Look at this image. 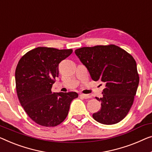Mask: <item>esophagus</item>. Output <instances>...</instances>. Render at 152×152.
Returning <instances> with one entry per match:
<instances>
[{"label":"esophagus","instance_id":"obj_1","mask_svg":"<svg viewBox=\"0 0 152 152\" xmlns=\"http://www.w3.org/2000/svg\"><path fill=\"white\" fill-rule=\"evenodd\" d=\"M80 96L81 97V98H83L84 99L90 98V96H89V95H87V94H80Z\"/></svg>","mask_w":152,"mask_h":152}]
</instances>
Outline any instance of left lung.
Instances as JSON below:
<instances>
[{
    "label": "left lung",
    "instance_id": "8db88e82",
    "mask_svg": "<svg viewBox=\"0 0 152 152\" xmlns=\"http://www.w3.org/2000/svg\"><path fill=\"white\" fill-rule=\"evenodd\" d=\"M92 80L105 85L100 110L93 114L99 123L121 121L131 108L139 83L137 63L130 54L115 45L83 47L75 50Z\"/></svg>",
    "mask_w": 152,
    "mask_h": 152
}]
</instances>
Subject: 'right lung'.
<instances>
[{"label":"right lung","mask_w":152,"mask_h":152,"mask_svg":"<svg viewBox=\"0 0 152 152\" xmlns=\"http://www.w3.org/2000/svg\"><path fill=\"white\" fill-rule=\"evenodd\" d=\"M72 52L38 47L26 53L18 63L15 78L18 99L28 117L39 125L53 127L62 123L72 101L78 98L76 92L51 91L58 76V64Z\"/></svg>","instance_id":"add662e5"}]
</instances>
